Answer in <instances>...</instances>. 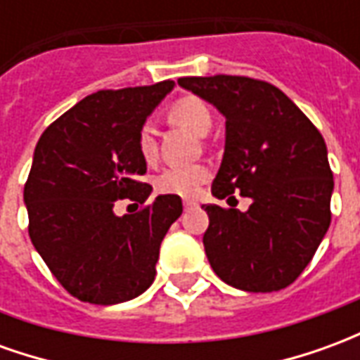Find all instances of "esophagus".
Segmentation results:
<instances>
[{
    "label": "esophagus",
    "mask_w": 360,
    "mask_h": 360,
    "mask_svg": "<svg viewBox=\"0 0 360 360\" xmlns=\"http://www.w3.org/2000/svg\"><path fill=\"white\" fill-rule=\"evenodd\" d=\"M183 206H185V210H191V208H196V206H198V202H195V200H185V202H183Z\"/></svg>",
    "instance_id": "1"
}]
</instances>
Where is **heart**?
<instances>
[{"label":"heart","instance_id":"heart-1","mask_svg":"<svg viewBox=\"0 0 360 360\" xmlns=\"http://www.w3.org/2000/svg\"><path fill=\"white\" fill-rule=\"evenodd\" d=\"M169 119L177 125L185 127L196 136H206L212 129V111L200 98L187 96L172 103ZM139 150L146 162H152L158 154L154 129L144 125L139 134ZM208 177V169L204 165H175L167 167L156 177V188L164 195L193 196L200 187V183Z\"/></svg>","mask_w":360,"mask_h":360}]
</instances>
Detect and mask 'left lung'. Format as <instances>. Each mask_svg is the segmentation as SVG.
<instances>
[{"label": "left lung", "instance_id": "obj_1", "mask_svg": "<svg viewBox=\"0 0 360 360\" xmlns=\"http://www.w3.org/2000/svg\"><path fill=\"white\" fill-rule=\"evenodd\" d=\"M177 84L226 117L212 195L250 198L247 212L202 206L210 218L202 243L212 270L250 293L283 289L312 260L332 219L333 175L322 134L268 82L216 75Z\"/></svg>", "mask_w": 360, "mask_h": 360}]
</instances>
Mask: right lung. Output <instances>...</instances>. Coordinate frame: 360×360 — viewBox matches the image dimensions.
Returning <instances> with one entry per match:
<instances>
[{
	"label": "right lung",
	"mask_w": 360,
	"mask_h": 360,
	"mask_svg": "<svg viewBox=\"0 0 360 360\" xmlns=\"http://www.w3.org/2000/svg\"><path fill=\"white\" fill-rule=\"evenodd\" d=\"M175 86L100 90L75 103L40 136L25 185L28 235L69 293L92 304H117L154 281L160 245L183 212L177 195H160L142 212L119 218V198L144 204L139 183L146 160L139 134Z\"/></svg>",
	"instance_id": "right-lung-1"
}]
</instances>
